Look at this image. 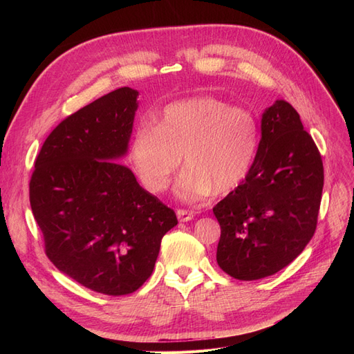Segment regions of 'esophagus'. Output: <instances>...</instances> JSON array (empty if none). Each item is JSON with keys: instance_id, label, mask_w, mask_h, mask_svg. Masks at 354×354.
<instances>
[{"instance_id": "1", "label": "esophagus", "mask_w": 354, "mask_h": 354, "mask_svg": "<svg viewBox=\"0 0 354 354\" xmlns=\"http://www.w3.org/2000/svg\"><path fill=\"white\" fill-rule=\"evenodd\" d=\"M177 218L178 221L185 223V221H190L194 218V212L192 211H186V209H177Z\"/></svg>"}]
</instances>
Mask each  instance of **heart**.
Wrapping results in <instances>:
<instances>
[{
  "label": "heart",
  "mask_w": 354,
  "mask_h": 354,
  "mask_svg": "<svg viewBox=\"0 0 354 354\" xmlns=\"http://www.w3.org/2000/svg\"><path fill=\"white\" fill-rule=\"evenodd\" d=\"M260 124L255 115L216 97H195L165 106L155 125L137 128L130 143V162L146 190L168 187L180 167L186 169L176 194L187 202L226 195L248 177L259 155Z\"/></svg>",
  "instance_id": "1"
}]
</instances>
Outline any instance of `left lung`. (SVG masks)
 Wrapping results in <instances>:
<instances>
[{"label":"left lung","instance_id":"obj_1","mask_svg":"<svg viewBox=\"0 0 354 354\" xmlns=\"http://www.w3.org/2000/svg\"><path fill=\"white\" fill-rule=\"evenodd\" d=\"M324 164L298 112L276 100L261 115V140L243 183L212 208L221 234L217 263L239 281L282 270L313 238Z\"/></svg>","mask_w":354,"mask_h":354}]
</instances>
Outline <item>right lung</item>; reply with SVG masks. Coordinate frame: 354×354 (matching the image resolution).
I'll return each mask as SVG.
<instances>
[{"label": "right lung", "mask_w": 354, "mask_h": 354, "mask_svg": "<svg viewBox=\"0 0 354 354\" xmlns=\"http://www.w3.org/2000/svg\"><path fill=\"white\" fill-rule=\"evenodd\" d=\"M138 91L118 88L62 121L29 183L32 214L57 269L104 295L137 291L152 274L176 212L115 160L128 153Z\"/></svg>", "instance_id": "obj_1"}]
</instances>
